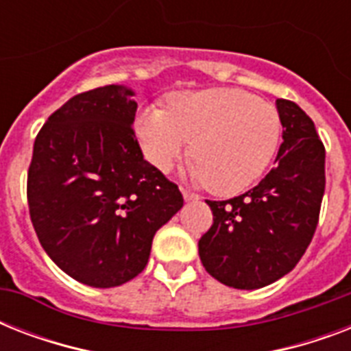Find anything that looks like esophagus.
<instances>
[{
  "mask_svg": "<svg viewBox=\"0 0 351 351\" xmlns=\"http://www.w3.org/2000/svg\"><path fill=\"white\" fill-rule=\"evenodd\" d=\"M182 195H184V200H186V202H193V200H198V195H195V193L189 191V189H182Z\"/></svg>",
  "mask_w": 351,
  "mask_h": 351,
  "instance_id": "esophagus-1",
  "label": "esophagus"
}]
</instances>
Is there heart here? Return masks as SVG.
Returning <instances> with one entry per match:
<instances>
[{
	"instance_id": "b5f03b06",
	"label": "heart",
	"mask_w": 351,
	"mask_h": 351,
	"mask_svg": "<svg viewBox=\"0 0 351 351\" xmlns=\"http://www.w3.org/2000/svg\"><path fill=\"white\" fill-rule=\"evenodd\" d=\"M143 156L160 173H169L191 149L193 180L217 195H237L269 167L280 143L278 112L239 89L176 93L167 111L145 107L134 120Z\"/></svg>"
}]
</instances>
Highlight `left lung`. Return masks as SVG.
<instances>
[{"instance_id":"left-lung-1","label":"left lung","mask_w":351,"mask_h":351,"mask_svg":"<svg viewBox=\"0 0 351 351\" xmlns=\"http://www.w3.org/2000/svg\"><path fill=\"white\" fill-rule=\"evenodd\" d=\"M282 143L258 186L208 200L213 226L198 240L206 271L237 289H258L297 266L310 245L326 186L324 145L297 104L277 100Z\"/></svg>"}]
</instances>
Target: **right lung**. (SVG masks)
I'll list each match as a JSON object with an SVG mask.
<instances>
[{
    "label": "right lung",
    "mask_w": 351,
    "mask_h": 351,
    "mask_svg": "<svg viewBox=\"0 0 351 351\" xmlns=\"http://www.w3.org/2000/svg\"><path fill=\"white\" fill-rule=\"evenodd\" d=\"M134 90L106 85L73 96L41 127L27 178L30 220L69 277L114 288L142 273L154 233L184 206L132 131Z\"/></svg>",
    "instance_id": "1"
}]
</instances>
